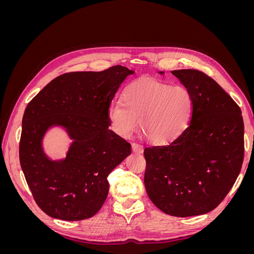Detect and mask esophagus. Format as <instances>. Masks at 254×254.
Masks as SVG:
<instances>
[{"mask_svg":"<svg viewBox=\"0 0 254 254\" xmlns=\"http://www.w3.org/2000/svg\"><path fill=\"white\" fill-rule=\"evenodd\" d=\"M131 147H132V151L136 152V153H142L143 152V146L137 144V143H132L131 144Z\"/></svg>","mask_w":254,"mask_h":254,"instance_id":"34e87169","label":"esophagus"}]
</instances>
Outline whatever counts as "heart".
<instances>
[{
	"mask_svg": "<svg viewBox=\"0 0 254 254\" xmlns=\"http://www.w3.org/2000/svg\"><path fill=\"white\" fill-rule=\"evenodd\" d=\"M122 99L123 103H112L107 111L111 129L120 136L129 137L139 124L141 135L158 145L179 137L194 110V98L187 87L151 78L130 83Z\"/></svg>",
	"mask_w": 254,
	"mask_h": 254,
	"instance_id": "b5f03b06",
	"label": "heart"
}]
</instances>
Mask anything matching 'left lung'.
<instances>
[{
    "label": "left lung",
    "mask_w": 254,
    "mask_h": 254,
    "mask_svg": "<svg viewBox=\"0 0 254 254\" xmlns=\"http://www.w3.org/2000/svg\"><path fill=\"white\" fill-rule=\"evenodd\" d=\"M172 73L193 95V115L175 141L144 149V183L150 200L162 212L197 216L224 200L240 175L244 121L240 107L204 73Z\"/></svg>",
    "instance_id": "1"
}]
</instances>
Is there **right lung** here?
<instances>
[{"label":"right lung","mask_w":254,"mask_h":254,"mask_svg":"<svg viewBox=\"0 0 254 254\" xmlns=\"http://www.w3.org/2000/svg\"><path fill=\"white\" fill-rule=\"evenodd\" d=\"M133 70L115 65L102 72H72L48 83L27 105L22 119L20 164L35 201L53 218L82 220L101 210L109 174L131 145L109 129V106ZM53 127L71 140L66 156L53 159L44 137Z\"/></svg>","instance_id":"right-lung-1"}]
</instances>
